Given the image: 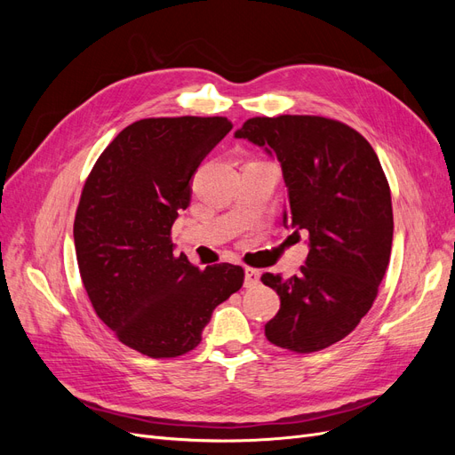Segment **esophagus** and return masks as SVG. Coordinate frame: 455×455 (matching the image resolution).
<instances>
[{"label":"esophagus","instance_id":"esophagus-1","mask_svg":"<svg viewBox=\"0 0 455 455\" xmlns=\"http://www.w3.org/2000/svg\"><path fill=\"white\" fill-rule=\"evenodd\" d=\"M258 283H259V271L252 267H244V286L251 288V286H256Z\"/></svg>","mask_w":455,"mask_h":455}]
</instances>
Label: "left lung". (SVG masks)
Listing matches in <instances>:
<instances>
[{
  "label": "left lung",
  "instance_id": "1",
  "mask_svg": "<svg viewBox=\"0 0 455 455\" xmlns=\"http://www.w3.org/2000/svg\"><path fill=\"white\" fill-rule=\"evenodd\" d=\"M235 139L281 163L283 224L309 233L298 277L261 275L281 298L266 336L296 353L332 346L370 311L389 266L393 206L376 151L351 127L316 116L254 117Z\"/></svg>",
  "mask_w": 455,
  "mask_h": 455
}]
</instances>
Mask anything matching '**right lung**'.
Returning a JSON list of instances; mask_svg holds the SVG:
<instances>
[{
	"mask_svg": "<svg viewBox=\"0 0 455 455\" xmlns=\"http://www.w3.org/2000/svg\"><path fill=\"white\" fill-rule=\"evenodd\" d=\"M231 129L226 117L136 121L102 151L81 194L74 241L91 304L151 359L197 347L216 306L243 286V267L199 271L171 243L201 161Z\"/></svg>",
	"mask_w": 455,
	"mask_h": 455,
	"instance_id": "1",
	"label": "right lung"
}]
</instances>
